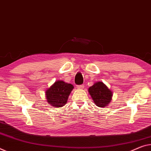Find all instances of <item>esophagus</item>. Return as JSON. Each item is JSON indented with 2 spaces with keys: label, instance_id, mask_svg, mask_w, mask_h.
I'll return each mask as SVG.
<instances>
[{
  "label": "esophagus",
  "instance_id": "esophagus-1",
  "mask_svg": "<svg viewBox=\"0 0 151 151\" xmlns=\"http://www.w3.org/2000/svg\"><path fill=\"white\" fill-rule=\"evenodd\" d=\"M83 88H84V86H83V85L77 86V88H78V89H83Z\"/></svg>",
  "mask_w": 151,
  "mask_h": 151
}]
</instances>
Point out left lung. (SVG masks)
<instances>
[{
	"label": "left lung",
	"instance_id": "left-lung-1",
	"mask_svg": "<svg viewBox=\"0 0 151 151\" xmlns=\"http://www.w3.org/2000/svg\"><path fill=\"white\" fill-rule=\"evenodd\" d=\"M88 92L95 105L99 107H105L112 100V91L102 82H95L88 88Z\"/></svg>",
	"mask_w": 151,
	"mask_h": 151
}]
</instances>
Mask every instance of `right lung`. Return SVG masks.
<instances>
[{
	"label": "right lung",
	"mask_w": 151,
	"mask_h": 151,
	"mask_svg": "<svg viewBox=\"0 0 151 151\" xmlns=\"http://www.w3.org/2000/svg\"><path fill=\"white\" fill-rule=\"evenodd\" d=\"M71 83L62 80H57L46 90V99L48 105L55 108L62 107L68 102L69 94L73 89Z\"/></svg>",
	"instance_id": "right-lung-1"
}]
</instances>
